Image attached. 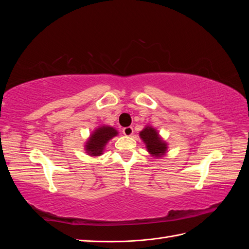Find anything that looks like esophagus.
<instances>
[{"mask_svg": "<svg viewBox=\"0 0 249 249\" xmlns=\"http://www.w3.org/2000/svg\"><path fill=\"white\" fill-rule=\"evenodd\" d=\"M133 132L134 131L132 126H126L123 129V133L125 135V136H131V135H133Z\"/></svg>", "mask_w": 249, "mask_h": 249, "instance_id": "1", "label": "esophagus"}]
</instances>
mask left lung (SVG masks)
I'll return each instance as SVG.
<instances>
[{
  "label": "left lung",
  "instance_id": "left-lung-1",
  "mask_svg": "<svg viewBox=\"0 0 249 249\" xmlns=\"http://www.w3.org/2000/svg\"><path fill=\"white\" fill-rule=\"evenodd\" d=\"M140 138L145 143L147 152L157 158L163 157L167 152V143L165 142L159 133L153 126L146 125L144 129L140 132Z\"/></svg>",
  "mask_w": 249,
  "mask_h": 249
}]
</instances>
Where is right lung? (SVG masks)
<instances>
[{
  "label": "right lung",
  "mask_w": 249,
  "mask_h": 249,
  "mask_svg": "<svg viewBox=\"0 0 249 249\" xmlns=\"http://www.w3.org/2000/svg\"><path fill=\"white\" fill-rule=\"evenodd\" d=\"M118 132L110 125H102L96 127L94 132L90 135L88 141L85 144V150L89 156L97 157L103 155L104 148L108 141L113 137L117 136Z\"/></svg>",
  "instance_id": "right-lung-1"
}]
</instances>
